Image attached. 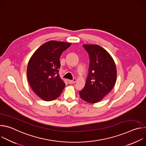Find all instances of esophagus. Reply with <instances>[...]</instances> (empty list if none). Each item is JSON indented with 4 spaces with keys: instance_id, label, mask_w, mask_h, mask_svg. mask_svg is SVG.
Returning <instances> with one entry per match:
<instances>
[{
    "instance_id": "34e87169",
    "label": "esophagus",
    "mask_w": 146,
    "mask_h": 146,
    "mask_svg": "<svg viewBox=\"0 0 146 146\" xmlns=\"http://www.w3.org/2000/svg\"><path fill=\"white\" fill-rule=\"evenodd\" d=\"M68 82L69 83V84H74V83H75L76 81V78H73V80H68Z\"/></svg>"
}]
</instances>
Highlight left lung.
Listing matches in <instances>:
<instances>
[{
    "label": "left lung",
    "instance_id": "left-lung-1",
    "mask_svg": "<svg viewBox=\"0 0 146 146\" xmlns=\"http://www.w3.org/2000/svg\"><path fill=\"white\" fill-rule=\"evenodd\" d=\"M90 57L86 84L79 92L84 100L95 103L100 101L113 88L117 78L115 62L109 53L96 44H84Z\"/></svg>",
    "mask_w": 146,
    "mask_h": 146
}]
</instances>
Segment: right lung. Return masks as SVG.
Here are the masks:
<instances>
[{
	"instance_id": "obj_1",
	"label": "right lung",
	"mask_w": 146,
	"mask_h": 146,
	"mask_svg": "<svg viewBox=\"0 0 146 146\" xmlns=\"http://www.w3.org/2000/svg\"><path fill=\"white\" fill-rule=\"evenodd\" d=\"M70 45L62 41H47L34 52L29 60L27 77L29 84L35 94L45 101L58 98L65 87L59 75V58Z\"/></svg>"
}]
</instances>
